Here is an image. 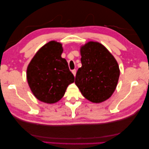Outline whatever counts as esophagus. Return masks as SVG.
I'll use <instances>...</instances> for the list:
<instances>
[{"label": "esophagus", "instance_id": "esophagus-1", "mask_svg": "<svg viewBox=\"0 0 149 149\" xmlns=\"http://www.w3.org/2000/svg\"><path fill=\"white\" fill-rule=\"evenodd\" d=\"M72 74H74V76H75V74H76V70H75V69H74V70H72Z\"/></svg>", "mask_w": 149, "mask_h": 149}]
</instances>
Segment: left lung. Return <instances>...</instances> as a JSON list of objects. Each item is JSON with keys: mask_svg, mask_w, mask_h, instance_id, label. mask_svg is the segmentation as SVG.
Returning a JSON list of instances; mask_svg holds the SVG:
<instances>
[{"mask_svg": "<svg viewBox=\"0 0 149 149\" xmlns=\"http://www.w3.org/2000/svg\"><path fill=\"white\" fill-rule=\"evenodd\" d=\"M82 66L78 69L75 83L83 95L94 103L108 99L118 83V63L105 47L90 42L81 48Z\"/></svg>", "mask_w": 149, "mask_h": 149, "instance_id": "1", "label": "left lung"}]
</instances>
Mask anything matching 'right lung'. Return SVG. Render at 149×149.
<instances>
[{"mask_svg": "<svg viewBox=\"0 0 149 149\" xmlns=\"http://www.w3.org/2000/svg\"><path fill=\"white\" fill-rule=\"evenodd\" d=\"M62 45L51 41L42 47L27 69V79L34 95L42 102L53 104L64 96L74 82L66 59L61 58Z\"/></svg>", "mask_w": 149, "mask_h": 149, "instance_id": "right-lung-1", "label": "right lung"}]
</instances>
